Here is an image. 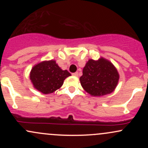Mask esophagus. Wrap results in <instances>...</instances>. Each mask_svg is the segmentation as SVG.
<instances>
[{
	"label": "esophagus",
	"instance_id": "1",
	"mask_svg": "<svg viewBox=\"0 0 148 148\" xmlns=\"http://www.w3.org/2000/svg\"><path fill=\"white\" fill-rule=\"evenodd\" d=\"M73 76H78V75H79V73L78 72H74V73H73Z\"/></svg>",
	"mask_w": 148,
	"mask_h": 148
}]
</instances>
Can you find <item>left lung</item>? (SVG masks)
Listing matches in <instances>:
<instances>
[{
  "mask_svg": "<svg viewBox=\"0 0 148 148\" xmlns=\"http://www.w3.org/2000/svg\"><path fill=\"white\" fill-rule=\"evenodd\" d=\"M118 80V72L113 64L102 58L97 61L88 60L83 69V75L80 77L83 88L95 97L111 93Z\"/></svg>",
  "mask_w": 148,
  "mask_h": 148,
  "instance_id": "obj_1",
  "label": "left lung"
}]
</instances>
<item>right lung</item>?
Segmentation results:
<instances>
[{"mask_svg": "<svg viewBox=\"0 0 148 148\" xmlns=\"http://www.w3.org/2000/svg\"><path fill=\"white\" fill-rule=\"evenodd\" d=\"M69 76H71L70 73L62 70L55 60L44 61L36 64L30 74L34 87L43 94L52 93L59 89Z\"/></svg>", "mask_w": 148, "mask_h": 148, "instance_id": "add662e5", "label": "right lung"}]
</instances>
